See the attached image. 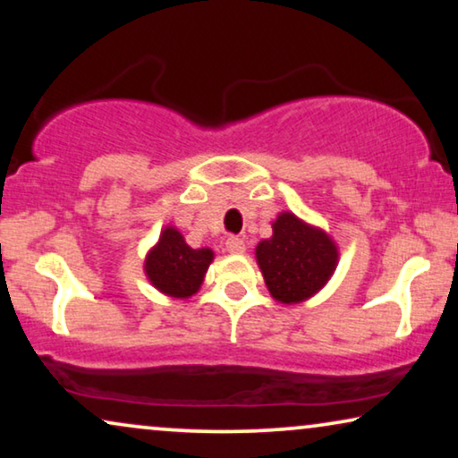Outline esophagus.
<instances>
[{"mask_svg":"<svg viewBox=\"0 0 458 458\" xmlns=\"http://www.w3.org/2000/svg\"><path fill=\"white\" fill-rule=\"evenodd\" d=\"M225 246H227V252H231V254H243V252H246V242H243L242 237H229Z\"/></svg>","mask_w":458,"mask_h":458,"instance_id":"esophagus-1","label":"esophagus"}]
</instances>
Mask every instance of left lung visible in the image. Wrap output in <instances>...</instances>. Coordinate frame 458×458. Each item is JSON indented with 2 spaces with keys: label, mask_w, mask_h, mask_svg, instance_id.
<instances>
[{
  "label": "left lung",
  "mask_w": 458,
  "mask_h": 458,
  "mask_svg": "<svg viewBox=\"0 0 458 458\" xmlns=\"http://www.w3.org/2000/svg\"><path fill=\"white\" fill-rule=\"evenodd\" d=\"M256 260L271 296L281 304L309 300L337 267V246L323 229L281 212L273 235L256 246Z\"/></svg>",
  "instance_id": "8db88e82"
}]
</instances>
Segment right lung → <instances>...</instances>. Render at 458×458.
<instances>
[{
  "mask_svg": "<svg viewBox=\"0 0 458 458\" xmlns=\"http://www.w3.org/2000/svg\"><path fill=\"white\" fill-rule=\"evenodd\" d=\"M215 252L210 248L193 250L174 227H165L160 240L146 256L149 284L171 298H190L199 290Z\"/></svg>",
  "mask_w": 458,
  "mask_h": 458,
  "instance_id": "add662e5",
  "label": "right lung"
}]
</instances>
